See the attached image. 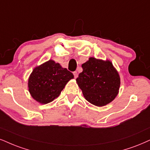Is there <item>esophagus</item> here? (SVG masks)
Returning a JSON list of instances; mask_svg holds the SVG:
<instances>
[{
  "label": "esophagus",
  "mask_w": 150,
  "mask_h": 150,
  "mask_svg": "<svg viewBox=\"0 0 150 150\" xmlns=\"http://www.w3.org/2000/svg\"><path fill=\"white\" fill-rule=\"evenodd\" d=\"M73 74H74V78L76 79L77 77H78V73H77V71H74Z\"/></svg>",
  "instance_id": "obj_1"
}]
</instances>
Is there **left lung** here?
<instances>
[{"label":"left lung","mask_w":150,"mask_h":150,"mask_svg":"<svg viewBox=\"0 0 150 150\" xmlns=\"http://www.w3.org/2000/svg\"><path fill=\"white\" fill-rule=\"evenodd\" d=\"M76 83L88 101L103 106L113 100L120 86L119 74L110 60L90 58L82 64Z\"/></svg>","instance_id":"1"}]
</instances>
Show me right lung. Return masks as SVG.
I'll list each match as a JSON object with an SVG mask.
<instances>
[{"label":"right lung","mask_w":150,"mask_h":150,"mask_svg":"<svg viewBox=\"0 0 150 150\" xmlns=\"http://www.w3.org/2000/svg\"><path fill=\"white\" fill-rule=\"evenodd\" d=\"M71 79V72L50 60L33 70L28 79V90L35 100L46 104L56 99Z\"/></svg>","instance_id":"obj_1"}]
</instances>
